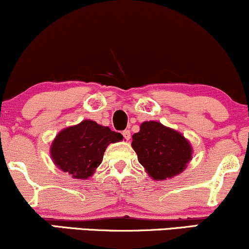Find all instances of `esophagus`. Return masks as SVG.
Instances as JSON below:
<instances>
[{
    "label": "esophagus",
    "instance_id": "1",
    "mask_svg": "<svg viewBox=\"0 0 249 249\" xmlns=\"http://www.w3.org/2000/svg\"><path fill=\"white\" fill-rule=\"evenodd\" d=\"M122 135H124V137L125 141H129L130 140V130H124V133H122Z\"/></svg>",
    "mask_w": 249,
    "mask_h": 249
}]
</instances>
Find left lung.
<instances>
[{
    "instance_id": "8db88e82",
    "label": "left lung",
    "mask_w": 249,
    "mask_h": 249,
    "mask_svg": "<svg viewBox=\"0 0 249 249\" xmlns=\"http://www.w3.org/2000/svg\"><path fill=\"white\" fill-rule=\"evenodd\" d=\"M142 165L151 179L162 181L186 170L193 158V146L182 134L158 121H145L131 142Z\"/></svg>"
}]
</instances>
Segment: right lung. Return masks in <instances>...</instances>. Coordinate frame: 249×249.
I'll return each mask as SVG.
<instances>
[{"mask_svg": "<svg viewBox=\"0 0 249 249\" xmlns=\"http://www.w3.org/2000/svg\"><path fill=\"white\" fill-rule=\"evenodd\" d=\"M122 140L121 134L108 127L92 120H83L55 136L50 148L51 158L55 166L72 179L87 180L101 164L107 146Z\"/></svg>", "mask_w": 249, "mask_h": 249, "instance_id": "add662e5", "label": "right lung"}]
</instances>
